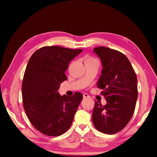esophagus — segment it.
<instances>
[{"label":"esophagus","mask_w":157,"mask_h":157,"mask_svg":"<svg viewBox=\"0 0 157 157\" xmlns=\"http://www.w3.org/2000/svg\"><path fill=\"white\" fill-rule=\"evenodd\" d=\"M83 96H84V98H88L90 97V96L88 94H86V93H84V94H83Z\"/></svg>","instance_id":"obj_1"}]
</instances>
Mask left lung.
<instances>
[{
    "mask_svg": "<svg viewBox=\"0 0 157 157\" xmlns=\"http://www.w3.org/2000/svg\"><path fill=\"white\" fill-rule=\"evenodd\" d=\"M101 58L102 69L97 83L102 89L105 105L95 101L92 122L96 129L114 134L125 128L131 119L138 98L137 77L127 56L105 46L94 48Z\"/></svg>",
    "mask_w": 157,
    "mask_h": 157,
    "instance_id": "left-lung-1",
    "label": "left lung"
}]
</instances>
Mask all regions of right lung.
Returning a JSON list of instances; mask_svg holds the SVG:
<instances>
[{
  "mask_svg": "<svg viewBox=\"0 0 157 157\" xmlns=\"http://www.w3.org/2000/svg\"><path fill=\"white\" fill-rule=\"evenodd\" d=\"M82 49L44 46L34 52L22 82L23 106L34 128L49 136H59L71 126L83 95L60 96L57 90L67 78L65 71Z\"/></svg>",
  "mask_w": 157,
  "mask_h": 157,
  "instance_id": "1",
  "label": "right lung"
}]
</instances>
